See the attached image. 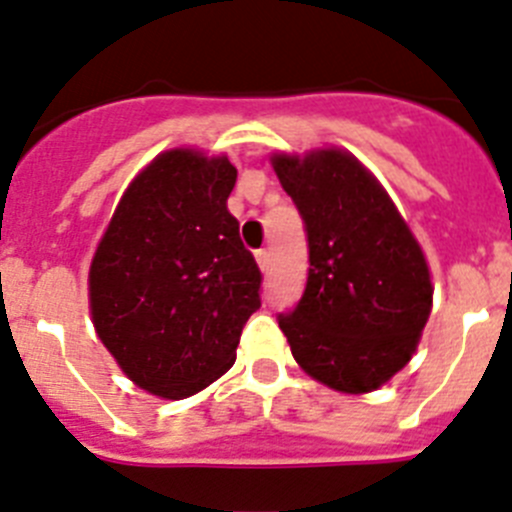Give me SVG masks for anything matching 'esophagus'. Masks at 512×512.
Returning <instances> with one entry per match:
<instances>
[{"label": "esophagus", "mask_w": 512, "mask_h": 512, "mask_svg": "<svg viewBox=\"0 0 512 512\" xmlns=\"http://www.w3.org/2000/svg\"><path fill=\"white\" fill-rule=\"evenodd\" d=\"M255 260H257V265H260V270H267V267H270V252L257 250Z\"/></svg>", "instance_id": "esophagus-1"}]
</instances>
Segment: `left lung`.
Returning a JSON list of instances; mask_svg holds the SVG:
<instances>
[{
    "label": "left lung",
    "instance_id": "1",
    "mask_svg": "<svg viewBox=\"0 0 512 512\" xmlns=\"http://www.w3.org/2000/svg\"><path fill=\"white\" fill-rule=\"evenodd\" d=\"M308 239V280L280 313L303 372L339 393H370L411 362L434 285L421 245L365 165L344 150L273 155Z\"/></svg>",
    "mask_w": 512,
    "mask_h": 512
}]
</instances>
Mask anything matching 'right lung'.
I'll return each instance as SVG.
<instances>
[{
	"label": "right lung",
	"mask_w": 512,
	"mask_h": 512,
	"mask_svg": "<svg viewBox=\"0 0 512 512\" xmlns=\"http://www.w3.org/2000/svg\"><path fill=\"white\" fill-rule=\"evenodd\" d=\"M229 158L176 147L124 191L89 270L96 334L135 385L181 400L224 375L260 308V267L227 199Z\"/></svg>",
	"instance_id": "obj_1"
}]
</instances>
